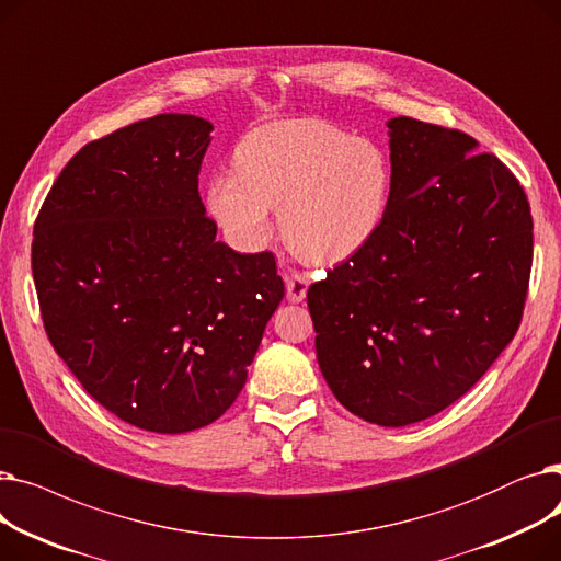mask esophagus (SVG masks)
<instances>
[{"instance_id":"esophagus-1","label":"esophagus","mask_w":561,"mask_h":561,"mask_svg":"<svg viewBox=\"0 0 561 561\" xmlns=\"http://www.w3.org/2000/svg\"><path fill=\"white\" fill-rule=\"evenodd\" d=\"M309 277L302 273H288L286 275V298L290 302H302L307 298Z\"/></svg>"}]
</instances>
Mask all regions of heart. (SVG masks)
I'll list each match as a JSON object with an SVG mask.
<instances>
[{"label":"heart","mask_w":561,"mask_h":561,"mask_svg":"<svg viewBox=\"0 0 561 561\" xmlns=\"http://www.w3.org/2000/svg\"><path fill=\"white\" fill-rule=\"evenodd\" d=\"M233 170L206 184V211L241 252L271 241V209H279V229L293 252L341 263L375 239L389 214V154L375 140L318 117L254 127L236 145Z\"/></svg>","instance_id":"b5f03b06"}]
</instances>
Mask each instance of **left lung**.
I'll return each instance as SVG.
<instances>
[{
    "mask_svg": "<svg viewBox=\"0 0 561 561\" xmlns=\"http://www.w3.org/2000/svg\"><path fill=\"white\" fill-rule=\"evenodd\" d=\"M389 214L311 284L316 357L336 400L381 427L461 398L514 339L533 268V216L505 163L457 129L387 123Z\"/></svg>",
    "mask_w": 561,
    "mask_h": 561,
    "instance_id": "left-lung-1",
    "label": "left lung"
}]
</instances>
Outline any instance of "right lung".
<instances>
[{
  "label": "right lung",
  "mask_w": 561,
  "mask_h": 561,
  "mask_svg": "<svg viewBox=\"0 0 561 561\" xmlns=\"http://www.w3.org/2000/svg\"><path fill=\"white\" fill-rule=\"evenodd\" d=\"M214 125L161 113L88 142L34 227L45 332L125 423L184 434L239 398L284 298L271 252L216 241L197 174Z\"/></svg>",
  "instance_id": "obj_1"
}]
</instances>
